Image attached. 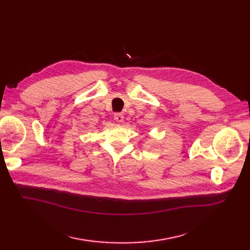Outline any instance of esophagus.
I'll return each instance as SVG.
<instances>
[{
	"mask_svg": "<svg viewBox=\"0 0 250 250\" xmlns=\"http://www.w3.org/2000/svg\"><path fill=\"white\" fill-rule=\"evenodd\" d=\"M125 120V116L123 113H115L114 114V121L117 123H123Z\"/></svg>",
	"mask_w": 250,
	"mask_h": 250,
	"instance_id": "1",
	"label": "esophagus"
}]
</instances>
